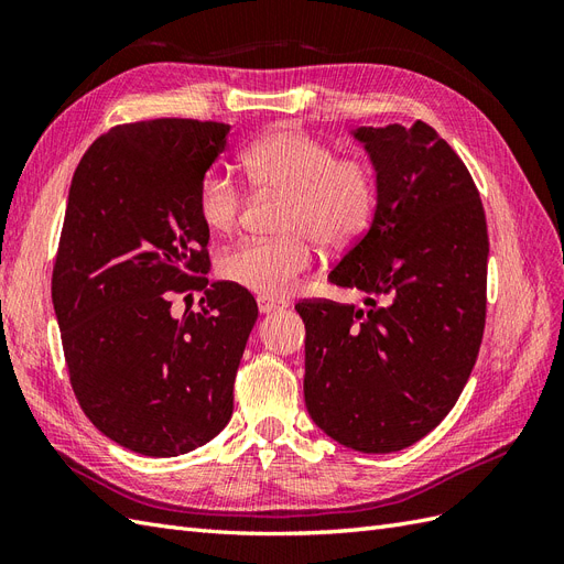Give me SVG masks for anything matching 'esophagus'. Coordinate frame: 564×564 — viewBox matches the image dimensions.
Listing matches in <instances>:
<instances>
[{
	"label": "esophagus",
	"instance_id": "esophagus-1",
	"mask_svg": "<svg viewBox=\"0 0 564 564\" xmlns=\"http://www.w3.org/2000/svg\"><path fill=\"white\" fill-rule=\"evenodd\" d=\"M256 301H259V311H261L263 315L286 308V303H284V301H272V299H265V296H259Z\"/></svg>",
	"mask_w": 564,
	"mask_h": 564
}]
</instances>
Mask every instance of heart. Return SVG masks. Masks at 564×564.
<instances>
[{
    "mask_svg": "<svg viewBox=\"0 0 564 564\" xmlns=\"http://www.w3.org/2000/svg\"><path fill=\"white\" fill-rule=\"evenodd\" d=\"M247 181L261 193L284 195L278 240H245L220 259V275L259 296L292 292L315 261V242L329 251L352 247L369 230L379 202L373 166L338 152L299 129H278L242 155ZM197 216L214 235L235 230L245 207L242 187L220 169L202 174Z\"/></svg>",
    "mask_w": 564,
    "mask_h": 564,
    "instance_id": "b5f03b06",
    "label": "heart"
}]
</instances>
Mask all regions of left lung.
<instances>
[{
  "instance_id": "8db88e82",
  "label": "left lung",
  "mask_w": 564,
  "mask_h": 564,
  "mask_svg": "<svg viewBox=\"0 0 564 564\" xmlns=\"http://www.w3.org/2000/svg\"><path fill=\"white\" fill-rule=\"evenodd\" d=\"M377 169L369 230L329 272L371 308L299 301L303 395L344 447L390 454L449 414L480 352L489 237L480 193L452 145L425 122L360 127Z\"/></svg>"
}]
</instances>
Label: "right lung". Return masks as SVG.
<instances>
[{
	"mask_svg": "<svg viewBox=\"0 0 564 564\" xmlns=\"http://www.w3.org/2000/svg\"><path fill=\"white\" fill-rule=\"evenodd\" d=\"M228 124L148 119L119 124L75 169L51 299L82 412L143 456L202 447L232 416V386L259 305L209 282V230L197 216L202 174ZM203 308L171 315L174 295Z\"/></svg>",
	"mask_w": 564,
	"mask_h": 564,
	"instance_id": "add662e5",
	"label": "right lung"
}]
</instances>
